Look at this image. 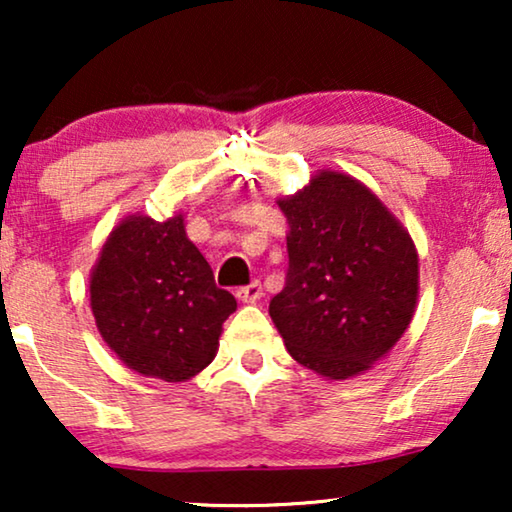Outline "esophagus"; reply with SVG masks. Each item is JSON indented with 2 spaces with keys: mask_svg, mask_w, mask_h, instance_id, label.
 Masks as SVG:
<instances>
[{
  "mask_svg": "<svg viewBox=\"0 0 512 512\" xmlns=\"http://www.w3.org/2000/svg\"><path fill=\"white\" fill-rule=\"evenodd\" d=\"M235 296L242 300V303H256L258 298L263 296V289H261V282L254 279V282L247 284V286H240V289L235 291Z\"/></svg>",
  "mask_w": 512,
  "mask_h": 512,
  "instance_id": "obj_1",
  "label": "esophagus"
}]
</instances>
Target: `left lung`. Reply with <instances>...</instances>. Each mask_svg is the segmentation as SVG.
Returning <instances> with one entry per match:
<instances>
[{"label":"left lung","instance_id":"1","mask_svg":"<svg viewBox=\"0 0 512 512\" xmlns=\"http://www.w3.org/2000/svg\"><path fill=\"white\" fill-rule=\"evenodd\" d=\"M289 221V270L270 317L289 354L314 373L347 380L382 359L412 321L417 251L361 181L321 172L279 200Z\"/></svg>","mask_w":512,"mask_h":512}]
</instances>
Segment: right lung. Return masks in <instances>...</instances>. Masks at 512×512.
I'll use <instances>...</instances> for the list:
<instances>
[{"mask_svg":"<svg viewBox=\"0 0 512 512\" xmlns=\"http://www.w3.org/2000/svg\"><path fill=\"white\" fill-rule=\"evenodd\" d=\"M90 307L104 342L139 375L184 382L209 366L233 293L188 240L184 216H130L109 235L90 277Z\"/></svg>","mask_w":512,"mask_h":512,"instance_id":"obj_1","label":"right lung"}]
</instances>
